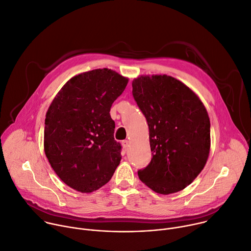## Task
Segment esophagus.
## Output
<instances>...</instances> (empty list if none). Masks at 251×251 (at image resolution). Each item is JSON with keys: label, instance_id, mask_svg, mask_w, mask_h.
Segmentation results:
<instances>
[{"label": "esophagus", "instance_id": "esophagus-1", "mask_svg": "<svg viewBox=\"0 0 251 251\" xmlns=\"http://www.w3.org/2000/svg\"><path fill=\"white\" fill-rule=\"evenodd\" d=\"M122 144H123V146H124V148L126 150L127 149V147H128V144H129V141L128 140H123L122 141Z\"/></svg>", "mask_w": 251, "mask_h": 251}]
</instances>
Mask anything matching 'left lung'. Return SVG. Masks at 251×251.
Here are the masks:
<instances>
[{
	"mask_svg": "<svg viewBox=\"0 0 251 251\" xmlns=\"http://www.w3.org/2000/svg\"><path fill=\"white\" fill-rule=\"evenodd\" d=\"M132 95L149 128L151 161L139 179L168 195L190 185L204 169L211 147V124L199 97L167 75L139 76Z\"/></svg>",
	"mask_w": 251,
	"mask_h": 251,
	"instance_id": "8db88e82",
	"label": "left lung"
}]
</instances>
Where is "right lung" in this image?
I'll list each match as a JSON object with an SVG mask.
<instances>
[{"label": "right lung", "instance_id": "add662e5", "mask_svg": "<svg viewBox=\"0 0 251 251\" xmlns=\"http://www.w3.org/2000/svg\"><path fill=\"white\" fill-rule=\"evenodd\" d=\"M128 79L104 68L71 78L49 106L44 151L57 176L91 193L107 184L119 166L122 146L114 138L110 111Z\"/></svg>", "mask_w": 251, "mask_h": 251}]
</instances>
